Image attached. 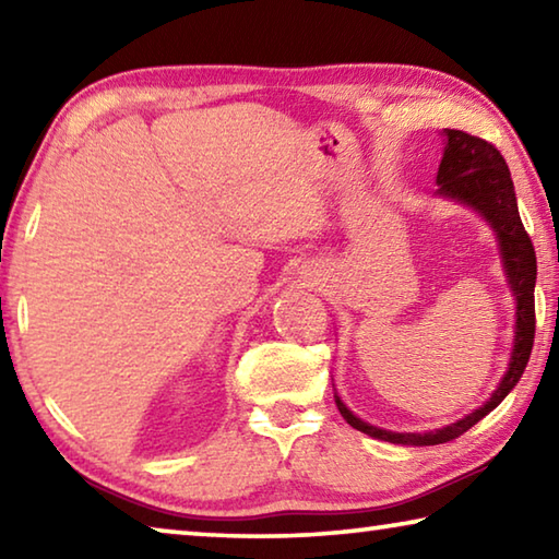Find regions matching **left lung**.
<instances>
[{
    "mask_svg": "<svg viewBox=\"0 0 559 559\" xmlns=\"http://www.w3.org/2000/svg\"><path fill=\"white\" fill-rule=\"evenodd\" d=\"M447 150H443V159L439 165V194L451 197L463 204H471L486 216L498 234L500 251H503L506 271L510 288L515 293L518 300V325H515V347L513 357H510V367L503 380H500L493 396L478 406L476 412L468 414L451 427H443L439 431L429 433H394L370 427V424L359 421L357 416L347 409V406L337 400V409L345 416L349 427L370 433L374 439L390 441V443H406V447H433V443H447L459 439L463 431H468L473 424H478L486 414H490L496 406L506 400L508 392L518 384L520 377L525 372V365L533 353L535 343V276H537V261L535 249L530 241V234L525 231L523 222H520L518 202L513 179H510V169L506 165L500 150L488 143V140L471 135V132L447 128Z\"/></svg>",
    "mask_w": 559,
    "mask_h": 559,
    "instance_id": "left-lung-1",
    "label": "left lung"
}]
</instances>
